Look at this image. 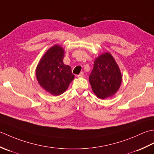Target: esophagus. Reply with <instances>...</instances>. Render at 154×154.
<instances>
[{
    "label": "esophagus",
    "instance_id": "esophagus-1",
    "mask_svg": "<svg viewBox=\"0 0 154 154\" xmlns=\"http://www.w3.org/2000/svg\"><path fill=\"white\" fill-rule=\"evenodd\" d=\"M83 75H84V73L83 72H81V73L77 75V77H83Z\"/></svg>",
    "mask_w": 154,
    "mask_h": 154
}]
</instances>
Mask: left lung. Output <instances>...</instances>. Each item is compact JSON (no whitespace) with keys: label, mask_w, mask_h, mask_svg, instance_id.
I'll use <instances>...</instances> for the list:
<instances>
[{"label":"left lung","mask_w":154,"mask_h":154,"mask_svg":"<svg viewBox=\"0 0 154 154\" xmlns=\"http://www.w3.org/2000/svg\"><path fill=\"white\" fill-rule=\"evenodd\" d=\"M122 79L119 65L109 52H104L95 59L89 75V83L99 99L114 96L119 89Z\"/></svg>","instance_id":"obj_1"}]
</instances>
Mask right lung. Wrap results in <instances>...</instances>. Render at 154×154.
Masks as SVG:
<instances>
[{"label": "right lung", "instance_id": "1", "mask_svg": "<svg viewBox=\"0 0 154 154\" xmlns=\"http://www.w3.org/2000/svg\"><path fill=\"white\" fill-rule=\"evenodd\" d=\"M64 55V49L55 44L46 51L35 69L39 85L54 96L63 94L75 78L71 67L63 63Z\"/></svg>", "mask_w": 154, "mask_h": 154}]
</instances>
